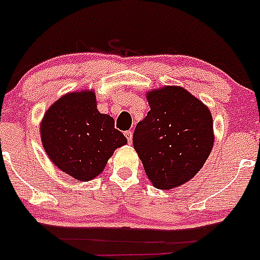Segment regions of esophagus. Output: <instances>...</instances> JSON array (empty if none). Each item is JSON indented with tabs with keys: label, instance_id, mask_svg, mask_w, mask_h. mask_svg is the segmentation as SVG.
Wrapping results in <instances>:
<instances>
[{
	"label": "esophagus",
	"instance_id": "1",
	"mask_svg": "<svg viewBox=\"0 0 260 260\" xmlns=\"http://www.w3.org/2000/svg\"><path fill=\"white\" fill-rule=\"evenodd\" d=\"M125 137H126V139H127L128 144H132V142H133V132H132V130H127V132H125Z\"/></svg>",
	"mask_w": 260,
	"mask_h": 260
}]
</instances>
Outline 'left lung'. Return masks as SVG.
<instances>
[{
    "label": "left lung",
    "mask_w": 260,
    "mask_h": 260,
    "mask_svg": "<svg viewBox=\"0 0 260 260\" xmlns=\"http://www.w3.org/2000/svg\"><path fill=\"white\" fill-rule=\"evenodd\" d=\"M151 110L138 122L133 144L156 189L171 190L191 180L213 147L212 116L182 87L147 95Z\"/></svg>",
    "instance_id": "8db88e82"
}]
</instances>
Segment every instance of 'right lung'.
Returning a JSON list of instances; mask_svg holds the SVG:
<instances>
[{"label":"right lung","mask_w":260,"mask_h":260,"mask_svg":"<svg viewBox=\"0 0 260 260\" xmlns=\"http://www.w3.org/2000/svg\"><path fill=\"white\" fill-rule=\"evenodd\" d=\"M40 134L53 164L78 181L95 178L114 150L127 143L114 119L99 112L91 91L58 99L41 121Z\"/></svg>","instance_id":"obj_1"}]
</instances>
